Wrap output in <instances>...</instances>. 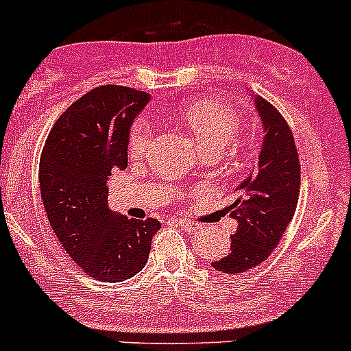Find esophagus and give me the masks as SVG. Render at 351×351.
I'll use <instances>...</instances> for the list:
<instances>
[{"label":"esophagus","mask_w":351,"mask_h":351,"mask_svg":"<svg viewBox=\"0 0 351 351\" xmlns=\"http://www.w3.org/2000/svg\"><path fill=\"white\" fill-rule=\"evenodd\" d=\"M175 223L180 225V227H184V229L187 230L198 229V223H196V221H191L189 218H175Z\"/></svg>","instance_id":"1"}]
</instances>
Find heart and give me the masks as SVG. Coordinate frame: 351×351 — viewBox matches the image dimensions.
I'll return each instance as SVG.
<instances>
[{"label":"heart","instance_id":"heart-1","mask_svg":"<svg viewBox=\"0 0 351 351\" xmlns=\"http://www.w3.org/2000/svg\"><path fill=\"white\" fill-rule=\"evenodd\" d=\"M180 117L185 126L193 131L202 149H209V147L223 149L241 131V121L238 113L221 102L205 101L187 104L180 110ZM151 142H153V124L146 117H138L133 122L130 136H128L131 156L141 158L147 155Z\"/></svg>","mask_w":351,"mask_h":351}]
</instances>
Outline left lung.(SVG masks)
Returning a JSON list of instances; mask_svg holds the SVG:
<instances>
[{
    "mask_svg": "<svg viewBox=\"0 0 351 351\" xmlns=\"http://www.w3.org/2000/svg\"><path fill=\"white\" fill-rule=\"evenodd\" d=\"M254 104L265 130L258 166L236 187L238 198L227 209L238 221V230L230 236V252L210 263L227 274L254 269L272 254L299 200L301 166L294 135L267 99L256 95Z\"/></svg>",
    "mask_w": 351,
    "mask_h": 351,
    "instance_id": "left-lung-1",
    "label": "left lung"
}]
</instances>
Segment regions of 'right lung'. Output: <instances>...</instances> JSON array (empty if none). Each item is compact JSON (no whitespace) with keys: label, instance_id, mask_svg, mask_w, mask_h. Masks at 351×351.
Segmentation results:
<instances>
[{"label":"right lung","instance_id":"add662e5","mask_svg":"<svg viewBox=\"0 0 351 351\" xmlns=\"http://www.w3.org/2000/svg\"><path fill=\"white\" fill-rule=\"evenodd\" d=\"M149 93L128 86L93 88L50 130L39 187L48 221L68 256L90 278L119 283L147 263L160 221L131 220L108 207L111 171L128 167V136Z\"/></svg>","mask_w":351,"mask_h":351}]
</instances>
